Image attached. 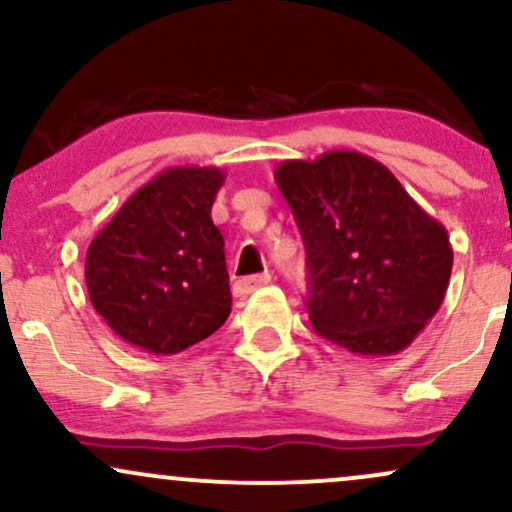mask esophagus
Returning <instances> with one entry per match:
<instances>
[{"instance_id":"esophagus-1","label":"esophagus","mask_w":512,"mask_h":512,"mask_svg":"<svg viewBox=\"0 0 512 512\" xmlns=\"http://www.w3.org/2000/svg\"><path fill=\"white\" fill-rule=\"evenodd\" d=\"M269 281H272V274L264 272V274H255V276H245V279H238L236 286H233V291H236V296H248L255 289H262V286H267Z\"/></svg>"}]
</instances>
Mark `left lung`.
Returning <instances> with one entry per match:
<instances>
[{"label": "left lung", "instance_id": "obj_1", "mask_svg": "<svg viewBox=\"0 0 512 512\" xmlns=\"http://www.w3.org/2000/svg\"><path fill=\"white\" fill-rule=\"evenodd\" d=\"M274 178L305 245V308L315 332L361 356L407 349L448 291L452 248L443 223L358 151L284 161Z\"/></svg>", "mask_w": 512, "mask_h": 512}]
</instances>
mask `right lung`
<instances>
[{
  "label": "right lung",
  "mask_w": 512,
  "mask_h": 512,
  "mask_svg": "<svg viewBox=\"0 0 512 512\" xmlns=\"http://www.w3.org/2000/svg\"><path fill=\"white\" fill-rule=\"evenodd\" d=\"M223 180L219 168L163 170L88 245V296L127 344L178 354L231 315L223 236L211 221Z\"/></svg>",
  "instance_id": "obj_1"
}]
</instances>
